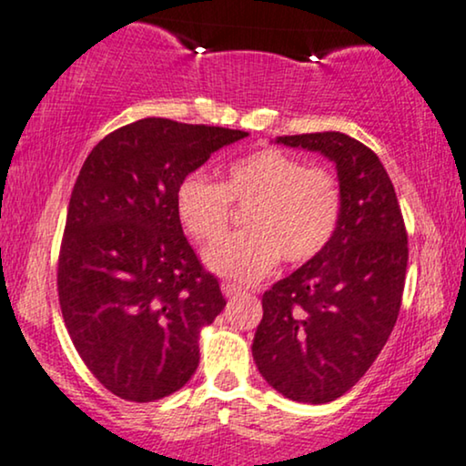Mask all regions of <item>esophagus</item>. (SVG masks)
Wrapping results in <instances>:
<instances>
[{"label": "esophagus", "instance_id": "obj_1", "mask_svg": "<svg viewBox=\"0 0 466 466\" xmlns=\"http://www.w3.org/2000/svg\"><path fill=\"white\" fill-rule=\"evenodd\" d=\"M222 293H225V298H235V295L241 293V287L233 285V282H222Z\"/></svg>", "mask_w": 466, "mask_h": 466}]
</instances>
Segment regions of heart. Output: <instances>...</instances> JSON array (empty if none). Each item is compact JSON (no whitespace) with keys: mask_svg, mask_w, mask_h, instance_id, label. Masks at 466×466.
<instances>
[{"mask_svg":"<svg viewBox=\"0 0 466 466\" xmlns=\"http://www.w3.org/2000/svg\"><path fill=\"white\" fill-rule=\"evenodd\" d=\"M231 202L250 207V232L205 252L214 274L238 282L268 276L278 261H312L334 238L342 214L340 181L329 168L306 167L295 156L263 147L231 162L225 181L188 173L175 188V214L198 244H213L228 228Z\"/></svg>","mask_w":466,"mask_h":466,"instance_id":"b5f03b06","label":"heart"}]
</instances>
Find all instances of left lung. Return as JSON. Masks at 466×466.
<instances>
[{
    "instance_id": "obj_1",
    "label": "left lung",
    "mask_w": 466,
    "mask_h": 466,
    "mask_svg": "<svg viewBox=\"0 0 466 466\" xmlns=\"http://www.w3.org/2000/svg\"><path fill=\"white\" fill-rule=\"evenodd\" d=\"M336 162L342 214L312 261L263 293L252 358L282 396L323 404L364 377L394 329L409 261L407 228L379 156L342 132L278 137Z\"/></svg>"
}]
</instances>
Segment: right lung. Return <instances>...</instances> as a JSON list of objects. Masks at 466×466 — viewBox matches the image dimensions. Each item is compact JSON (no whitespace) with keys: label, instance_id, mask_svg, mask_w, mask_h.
<instances>
[{"label":"right lung","instance_id":"right-lung-1","mask_svg":"<svg viewBox=\"0 0 466 466\" xmlns=\"http://www.w3.org/2000/svg\"><path fill=\"white\" fill-rule=\"evenodd\" d=\"M220 126L145 117L113 130L83 162L57 261L72 344L111 394L160 400L198 366V331L227 306L175 214V188L228 143Z\"/></svg>","mask_w":466,"mask_h":466}]
</instances>
